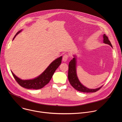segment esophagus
<instances>
[{
	"label": "esophagus",
	"mask_w": 122,
	"mask_h": 122,
	"mask_svg": "<svg viewBox=\"0 0 122 122\" xmlns=\"http://www.w3.org/2000/svg\"><path fill=\"white\" fill-rule=\"evenodd\" d=\"M68 56L67 55H66V54L64 55L63 56V58H62L63 61H64V62L66 61H67V59H68Z\"/></svg>",
	"instance_id": "esophagus-1"
}]
</instances>
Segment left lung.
<instances>
[{
  "instance_id": "8db88e82",
  "label": "left lung",
  "mask_w": 122,
  "mask_h": 122,
  "mask_svg": "<svg viewBox=\"0 0 122 122\" xmlns=\"http://www.w3.org/2000/svg\"><path fill=\"white\" fill-rule=\"evenodd\" d=\"M103 42L106 44H108L110 45L111 47H112V45L109 41L108 37L106 36V34H104L103 35ZM76 57H74L73 59H72L69 63L68 65V79L70 82L71 84L73 87L77 90L85 93H92V92H96L99 90L102 86L100 87L99 88L92 89H88L86 88V87L84 86L81 83L80 81H79L77 74H76Z\"/></svg>"
}]
</instances>
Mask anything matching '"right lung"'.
Returning <instances> with one entry per match:
<instances>
[{
  "instance_id": "right-lung-1",
  "label": "right lung",
  "mask_w": 122,
  "mask_h": 122,
  "mask_svg": "<svg viewBox=\"0 0 122 122\" xmlns=\"http://www.w3.org/2000/svg\"><path fill=\"white\" fill-rule=\"evenodd\" d=\"M21 31H19L16 33L13 39L15 38L17 35ZM62 58V56H61L56 59L48 66L46 70L40 76L34 79L22 80L16 77L12 71L11 73L17 83L26 89H41L49 82L56 69L61 64Z\"/></svg>"
}]
</instances>
